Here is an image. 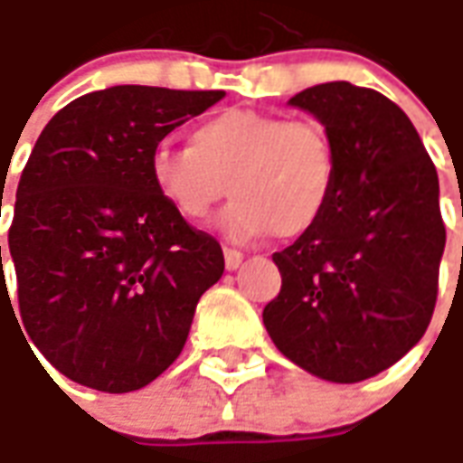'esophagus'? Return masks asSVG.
Wrapping results in <instances>:
<instances>
[{"mask_svg": "<svg viewBox=\"0 0 463 463\" xmlns=\"http://www.w3.org/2000/svg\"><path fill=\"white\" fill-rule=\"evenodd\" d=\"M241 261H244V254L237 251V249H224V264L229 271H234V269L241 267Z\"/></svg>", "mask_w": 463, "mask_h": 463, "instance_id": "1", "label": "esophagus"}]
</instances>
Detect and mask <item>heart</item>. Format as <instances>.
Wrapping results in <instances>:
<instances>
[{
	"mask_svg": "<svg viewBox=\"0 0 463 463\" xmlns=\"http://www.w3.org/2000/svg\"><path fill=\"white\" fill-rule=\"evenodd\" d=\"M339 159L326 127L257 109L199 121L186 146L159 144L152 186L186 222H202L229 192L222 229L237 241L294 239L319 224L336 189Z\"/></svg>",
	"mask_w": 463,
	"mask_h": 463,
	"instance_id": "b5f03b06",
	"label": "heart"
}]
</instances>
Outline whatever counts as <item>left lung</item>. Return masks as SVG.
I'll return each mask as SVG.
<instances>
[{
  "label": "left lung",
  "instance_id": "1",
  "mask_svg": "<svg viewBox=\"0 0 463 463\" xmlns=\"http://www.w3.org/2000/svg\"><path fill=\"white\" fill-rule=\"evenodd\" d=\"M336 146L326 214L274 254L281 291L264 326L287 359L319 379L364 382L424 336L439 291L447 229L439 176L404 111L349 81L299 91Z\"/></svg>",
  "mask_w": 463,
  "mask_h": 463
}]
</instances>
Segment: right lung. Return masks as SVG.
<instances>
[{"mask_svg":"<svg viewBox=\"0 0 463 463\" xmlns=\"http://www.w3.org/2000/svg\"><path fill=\"white\" fill-rule=\"evenodd\" d=\"M222 97L121 84L69 101L39 134L9 251L29 339L71 382L109 394L154 382L224 274L219 241L174 214L149 176L164 137Z\"/></svg>","mask_w":463,"mask_h":463,"instance_id":"obj_1","label":"right lung"}]
</instances>
